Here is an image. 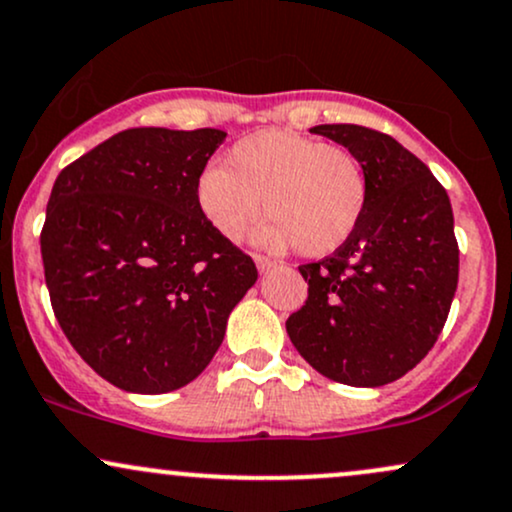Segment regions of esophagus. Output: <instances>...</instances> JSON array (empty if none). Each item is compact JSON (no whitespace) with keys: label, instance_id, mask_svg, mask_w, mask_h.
I'll list each match as a JSON object with an SVG mask.
<instances>
[{"label":"esophagus","instance_id":"esophagus-1","mask_svg":"<svg viewBox=\"0 0 512 512\" xmlns=\"http://www.w3.org/2000/svg\"><path fill=\"white\" fill-rule=\"evenodd\" d=\"M255 264L260 272H269V269L276 267L274 260H269V257H262V255H255Z\"/></svg>","mask_w":512,"mask_h":512}]
</instances>
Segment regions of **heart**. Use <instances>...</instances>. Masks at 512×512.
<instances>
[{"label":"heart","instance_id":"1","mask_svg":"<svg viewBox=\"0 0 512 512\" xmlns=\"http://www.w3.org/2000/svg\"><path fill=\"white\" fill-rule=\"evenodd\" d=\"M197 207L226 240H240L262 214L274 219L257 243L284 250L298 243L310 257L330 255L354 236L368 204V173L356 154L286 129H262L204 168Z\"/></svg>","mask_w":512,"mask_h":512}]
</instances>
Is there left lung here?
I'll return each mask as SVG.
<instances>
[{
	"label": "left lung",
	"mask_w": 512,
	"mask_h": 512,
	"mask_svg": "<svg viewBox=\"0 0 512 512\" xmlns=\"http://www.w3.org/2000/svg\"><path fill=\"white\" fill-rule=\"evenodd\" d=\"M368 173V204L334 255L303 264L308 301L286 320L317 373L380 387L409 373L436 344L460 274L448 192L397 139L358 125H317Z\"/></svg>",
	"instance_id": "8db88e82"
}]
</instances>
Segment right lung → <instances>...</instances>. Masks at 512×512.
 Here are the masks:
<instances>
[{"label": "right lung", "instance_id": "1", "mask_svg": "<svg viewBox=\"0 0 512 512\" xmlns=\"http://www.w3.org/2000/svg\"><path fill=\"white\" fill-rule=\"evenodd\" d=\"M223 129L137 127L57 175L40 252L52 310L84 361L125 392L163 395L197 378L255 262L197 207Z\"/></svg>", "mask_w": 512, "mask_h": 512}]
</instances>
